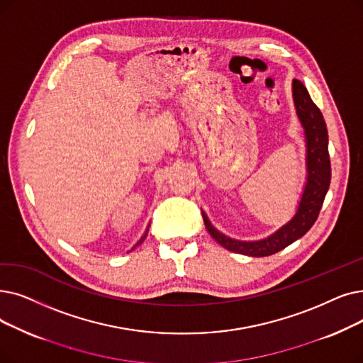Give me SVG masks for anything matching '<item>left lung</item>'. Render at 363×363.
I'll list each match as a JSON object with an SVG mask.
<instances>
[{
  "instance_id": "left-lung-1",
  "label": "left lung",
  "mask_w": 363,
  "mask_h": 363,
  "mask_svg": "<svg viewBox=\"0 0 363 363\" xmlns=\"http://www.w3.org/2000/svg\"><path fill=\"white\" fill-rule=\"evenodd\" d=\"M292 96L296 116L306 136V185L295 215L285 225L259 240H238L216 230L201 211L204 225L212 238L228 250L247 257H269L285 249L313 227L319 216L330 184V162L328 152V129L320 109L310 98L303 82H292Z\"/></svg>"
}]
</instances>
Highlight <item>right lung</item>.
Segmentation results:
<instances>
[{"mask_svg": "<svg viewBox=\"0 0 363 363\" xmlns=\"http://www.w3.org/2000/svg\"><path fill=\"white\" fill-rule=\"evenodd\" d=\"M148 228H150V224H148V227H147V230H145V233H144V234H143V238H140V239H139V240H138V243H136V245H135V246H133V247H132V249H135V247H136V246H139V245H140V243H143V242H144V240H145V239H147V234H148Z\"/></svg>", "mask_w": 363, "mask_h": 363, "instance_id": "right-lung-1", "label": "right lung"}]
</instances>
